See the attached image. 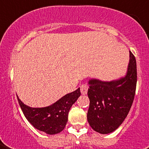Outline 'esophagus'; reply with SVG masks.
Returning <instances> with one entry per match:
<instances>
[{
    "instance_id": "obj_1",
    "label": "esophagus",
    "mask_w": 149,
    "mask_h": 149,
    "mask_svg": "<svg viewBox=\"0 0 149 149\" xmlns=\"http://www.w3.org/2000/svg\"><path fill=\"white\" fill-rule=\"evenodd\" d=\"M89 86L86 84H82L80 86V92H81L82 94H86L87 93V91H88Z\"/></svg>"
}]
</instances>
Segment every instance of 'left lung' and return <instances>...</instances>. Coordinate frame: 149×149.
<instances>
[{
  "label": "left lung",
  "instance_id": "1",
  "mask_svg": "<svg viewBox=\"0 0 149 149\" xmlns=\"http://www.w3.org/2000/svg\"><path fill=\"white\" fill-rule=\"evenodd\" d=\"M89 84V124L100 134L113 132L126 118L134 101L137 84L134 56L130 52L129 65L125 77L111 82L91 79Z\"/></svg>",
  "mask_w": 149,
  "mask_h": 149
}]
</instances>
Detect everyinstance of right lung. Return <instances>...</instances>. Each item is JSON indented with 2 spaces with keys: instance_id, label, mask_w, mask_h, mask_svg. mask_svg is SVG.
<instances>
[{
  "instance_id": "1",
  "label": "right lung",
  "mask_w": 149,
  "mask_h": 149,
  "mask_svg": "<svg viewBox=\"0 0 149 149\" xmlns=\"http://www.w3.org/2000/svg\"><path fill=\"white\" fill-rule=\"evenodd\" d=\"M80 96V90L77 91L59 99L55 104L42 108H33L24 104L19 98L17 100L27 120L41 132L49 134H58L65 127L68 113L71 107Z\"/></svg>"
}]
</instances>
